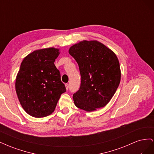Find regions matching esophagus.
Returning a JSON list of instances; mask_svg holds the SVG:
<instances>
[{
    "label": "esophagus",
    "instance_id": "obj_1",
    "mask_svg": "<svg viewBox=\"0 0 154 154\" xmlns=\"http://www.w3.org/2000/svg\"><path fill=\"white\" fill-rule=\"evenodd\" d=\"M66 89H67V90H68V89H69V85L68 84V83H66Z\"/></svg>",
    "mask_w": 154,
    "mask_h": 154
}]
</instances>
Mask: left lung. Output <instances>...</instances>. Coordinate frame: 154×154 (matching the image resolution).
Returning <instances> with one entry per match:
<instances>
[{
    "mask_svg": "<svg viewBox=\"0 0 154 154\" xmlns=\"http://www.w3.org/2000/svg\"><path fill=\"white\" fill-rule=\"evenodd\" d=\"M69 53L78 64L81 75L74 104L87 112L104 107L117 90L121 80L119 60L109 48L96 40H83L70 48Z\"/></svg>",
    "mask_w": 154,
    "mask_h": 154,
    "instance_id": "1",
    "label": "left lung"
}]
</instances>
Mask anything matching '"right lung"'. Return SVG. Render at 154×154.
<instances>
[{"instance_id": "obj_1", "label": "right lung", "mask_w": 154, "mask_h": 154, "mask_svg": "<svg viewBox=\"0 0 154 154\" xmlns=\"http://www.w3.org/2000/svg\"><path fill=\"white\" fill-rule=\"evenodd\" d=\"M59 54L58 49H42L29 54L22 62L15 89L22 108L32 117L52 114L60 96L66 91L54 63Z\"/></svg>"}]
</instances>
